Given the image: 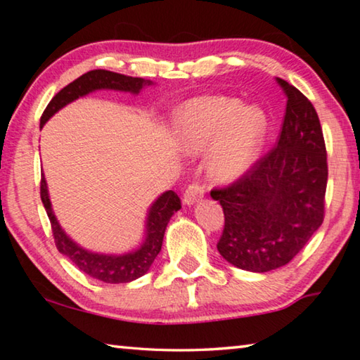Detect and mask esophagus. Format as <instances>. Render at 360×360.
<instances>
[{"label":"esophagus","mask_w":360,"mask_h":360,"mask_svg":"<svg viewBox=\"0 0 360 360\" xmlns=\"http://www.w3.org/2000/svg\"><path fill=\"white\" fill-rule=\"evenodd\" d=\"M203 195L205 187L202 184H198V182H192V184L186 188L182 202H184V205H193L195 202H198L200 198H203Z\"/></svg>","instance_id":"1"}]
</instances>
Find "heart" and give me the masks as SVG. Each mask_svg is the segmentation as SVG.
Returning <instances> with one entry per match:
<instances>
[{"mask_svg": "<svg viewBox=\"0 0 360 360\" xmlns=\"http://www.w3.org/2000/svg\"><path fill=\"white\" fill-rule=\"evenodd\" d=\"M266 117L255 106L243 108L240 100L203 96L181 109L179 144L188 152H205L214 146L211 172L219 179L238 178L251 167L264 143Z\"/></svg>", "mask_w": 360, "mask_h": 360, "instance_id": "obj_1", "label": "heart"}]
</instances>
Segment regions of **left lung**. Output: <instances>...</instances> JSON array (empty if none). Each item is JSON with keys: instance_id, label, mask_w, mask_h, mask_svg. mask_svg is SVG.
Instances as JSON below:
<instances>
[{"instance_id": "obj_1", "label": "left lung", "mask_w": 360, "mask_h": 360, "mask_svg": "<svg viewBox=\"0 0 360 360\" xmlns=\"http://www.w3.org/2000/svg\"><path fill=\"white\" fill-rule=\"evenodd\" d=\"M276 81L288 98L276 146L233 184L211 191L225 217L217 251L254 273L288 265L324 221L328 169L318 112L294 85Z\"/></svg>"}]
</instances>
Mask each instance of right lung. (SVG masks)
Segmentation results:
<instances>
[{"instance_id":"1","label":"right lung","mask_w":360,"mask_h":360,"mask_svg":"<svg viewBox=\"0 0 360 360\" xmlns=\"http://www.w3.org/2000/svg\"><path fill=\"white\" fill-rule=\"evenodd\" d=\"M146 85H152V81L143 77L119 75V72L106 70L89 71L81 77H77L76 81L66 85L53 96L41 115L39 127L42 129L46 122L63 106L70 105L71 101L81 98L84 95L95 92V90H120V92L138 95ZM41 200L46 208L49 221H51L53 240H56L58 251L66 255L85 275L100 279V281L108 284L130 283L143 276L144 273H148L152 262L155 260L158 252H160L163 235H165V229L169 219H172L176 211L181 210V200L178 193L173 191L162 193L149 208L148 219H146V233L141 246L131 252L117 255L87 251V249L79 246L77 243L72 241L65 233V230L60 227L56 214H53L44 174L41 176Z\"/></svg>"}]
</instances>
